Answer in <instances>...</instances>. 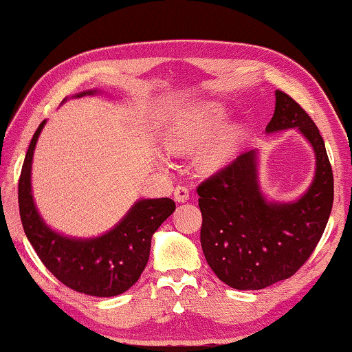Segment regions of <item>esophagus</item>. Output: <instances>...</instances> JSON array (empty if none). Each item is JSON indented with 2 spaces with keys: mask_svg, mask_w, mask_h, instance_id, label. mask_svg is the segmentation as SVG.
Listing matches in <instances>:
<instances>
[{
  "mask_svg": "<svg viewBox=\"0 0 352 352\" xmlns=\"http://www.w3.org/2000/svg\"><path fill=\"white\" fill-rule=\"evenodd\" d=\"M175 200L176 201H186L189 200V187L187 186H182V184H177L175 187Z\"/></svg>",
  "mask_w": 352,
  "mask_h": 352,
  "instance_id": "obj_1",
  "label": "esophagus"
}]
</instances>
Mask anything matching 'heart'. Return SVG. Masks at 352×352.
<instances>
[{"instance_id": "obj_1", "label": "heart", "mask_w": 352, "mask_h": 352, "mask_svg": "<svg viewBox=\"0 0 352 352\" xmlns=\"http://www.w3.org/2000/svg\"><path fill=\"white\" fill-rule=\"evenodd\" d=\"M226 120V110L223 107H210L200 115L195 122H192L189 126L175 136L170 141L171 151H184L189 147H199L204 146L205 142H208L210 139H213L221 129L224 128ZM239 134L230 133L228 136H224L211 151L206 153L204 162L206 166L214 168L223 165L228 158L232 155L235 146H237Z\"/></svg>"}]
</instances>
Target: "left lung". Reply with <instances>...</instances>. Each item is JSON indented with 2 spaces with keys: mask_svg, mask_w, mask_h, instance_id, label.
Here are the masks:
<instances>
[{
  "mask_svg": "<svg viewBox=\"0 0 352 352\" xmlns=\"http://www.w3.org/2000/svg\"><path fill=\"white\" fill-rule=\"evenodd\" d=\"M298 128L314 147L309 190L295 204H269L259 190L256 152L240 155L197 187L200 243L219 280L237 290H261L296 274L314 252L333 206V171L319 128L287 93L276 91L269 133Z\"/></svg>",
  "mask_w": 352,
  "mask_h": 352,
  "instance_id": "1",
  "label": "left lung"
}]
</instances>
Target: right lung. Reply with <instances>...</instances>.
Masks as SVG:
<instances>
[{"instance_id": "right-lung-1", "label": "right lung", "mask_w": 352, "mask_h": 352, "mask_svg": "<svg viewBox=\"0 0 352 352\" xmlns=\"http://www.w3.org/2000/svg\"><path fill=\"white\" fill-rule=\"evenodd\" d=\"M86 91L80 96L94 94ZM43 122L33 134L19 177V213L28 242L47 271L72 290L89 296H117L139 280L148 261L151 240L176 208L171 199L141 200L122 223L102 237L76 240L59 235L43 223L33 205L30 168Z\"/></svg>"}]
</instances>
